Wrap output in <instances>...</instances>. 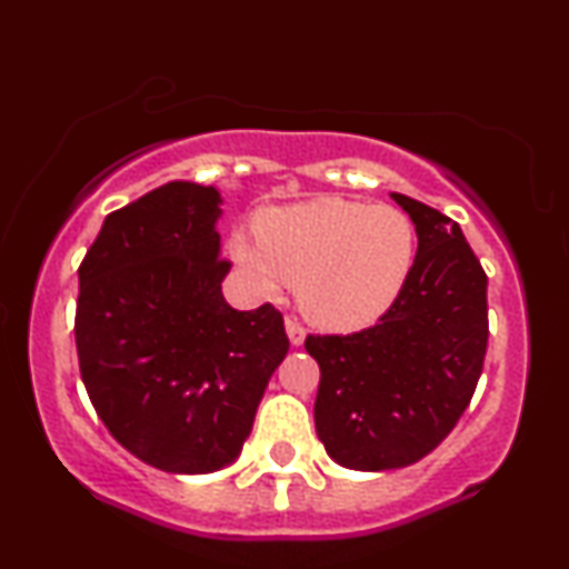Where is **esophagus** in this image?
I'll return each instance as SVG.
<instances>
[{
	"mask_svg": "<svg viewBox=\"0 0 569 569\" xmlns=\"http://www.w3.org/2000/svg\"><path fill=\"white\" fill-rule=\"evenodd\" d=\"M286 331H289V339L291 345H302L305 342V326L297 321V318H286Z\"/></svg>",
	"mask_w": 569,
	"mask_h": 569,
	"instance_id": "34e87169",
	"label": "esophagus"
}]
</instances>
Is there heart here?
<instances>
[{
	"mask_svg": "<svg viewBox=\"0 0 569 569\" xmlns=\"http://www.w3.org/2000/svg\"><path fill=\"white\" fill-rule=\"evenodd\" d=\"M257 234L238 232L232 253L257 291L278 299L297 286L305 316L348 331L382 316L415 264V224L401 208L318 198L270 208Z\"/></svg>",
	"mask_w": 569,
	"mask_h": 569,
	"instance_id": "1",
	"label": "heart"
}]
</instances>
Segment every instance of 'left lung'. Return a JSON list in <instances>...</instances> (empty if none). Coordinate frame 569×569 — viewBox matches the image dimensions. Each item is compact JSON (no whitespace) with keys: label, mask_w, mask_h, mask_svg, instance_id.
Returning a JSON list of instances; mask_svg holds the SVG:
<instances>
[{"label":"left lung","mask_w":569,"mask_h":569,"mask_svg":"<svg viewBox=\"0 0 569 569\" xmlns=\"http://www.w3.org/2000/svg\"><path fill=\"white\" fill-rule=\"evenodd\" d=\"M415 221L417 257L380 321L307 335L321 367L316 430L339 466L390 471L422 460L471 403L487 356V272L457 221L393 192Z\"/></svg>","instance_id":"1"}]
</instances>
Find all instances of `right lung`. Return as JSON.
Masks as SVG:
<instances>
[{"label":"right lung","mask_w":569,"mask_h":569,"mask_svg":"<svg viewBox=\"0 0 569 569\" xmlns=\"http://www.w3.org/2000/svg\"><path fill=\"white\" fill-rule=\"evenodd\" d=\"M219 192L171 181L103 219L80 264L74 339L90 403L130 455L168 473L230 466L289 352L270 302L221 297Z\"/></svg>","instance_id":"1"}]
</instances>
